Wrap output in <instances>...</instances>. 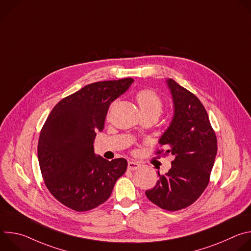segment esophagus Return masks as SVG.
Wrapping results in <instances>:
<instances>
[{"label":"esophagus","mask_w":251,"mask_h":251,"mask_svg":"<svg viewBox=\"0 0 251 251\" xmlns=\"http://www.w3.org/2000/svg\"><path fill=\"white\" fill-rule=\"evenodd\" d=\"M140 167H141V164H139L138 162H134V161L128 162V169L131 171H135V170L139 169Z\"/></svg>","instance_id":"esophagus-1"}]
</instances>
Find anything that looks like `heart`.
I'll list each match as a JSON object with an SVG mask.
<instances>
[{
    "mask_svg": "<svg viewBox=\"0 0 251 251\" xmlns=\"http://www.w3.org/2000/svg\"><path fill=\"white\" fill-rule=\"evenodd\" d=\"M136 100L141 113H152L159 116L163 110V102L153 90H140L136 94Z\"/></svg>",
    "mask_w": 251,
    "mask_h": 251,
    "instance_id": "obj_1",
    "label": "heart"
}]
</instances>
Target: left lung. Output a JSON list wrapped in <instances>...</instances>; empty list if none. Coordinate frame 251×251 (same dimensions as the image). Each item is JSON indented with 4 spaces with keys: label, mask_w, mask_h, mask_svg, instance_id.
Returning <instances> with one entry per match:
<instances>
[{
    "label": "left lung",
    "mask_w": 251,
    "mask_h": 251,
    "mask_svg": "<svg viewBox=\"0 0 251 251\" xmlns=\"http://www.w3.org/2000/svg\"><path fill=\"white\" fill-rule=\"evenodd\" d=\"M166 84L173 100V117L159 144L174 155L171 169L160 175L147 198L161 208L175 211L196 201L208 185L218 152L217 137L199 98L172 78Z\"/></svg>",
    "instance_id": "left-lung-1"
}]
</instances>
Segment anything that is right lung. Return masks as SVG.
<instances>
[{"mask_svg":"<svg viewBox=\"0 0 251 251\" xmlns=\"http://www.w3.org/2000/svg\"><path fill=\"white\" fill-rule=\"evenodd\" d=\"M133 78L88 84L59 101L40 135L38 157L45 184L62 204L90 210L111 196L126 172L123 158L108 161L94 153L110 104L124 94Z\"/></svg>","mask_w":251,"mask_h":251,"instance_id":"right-lung-1","label":"right lung"}]
</instances>
